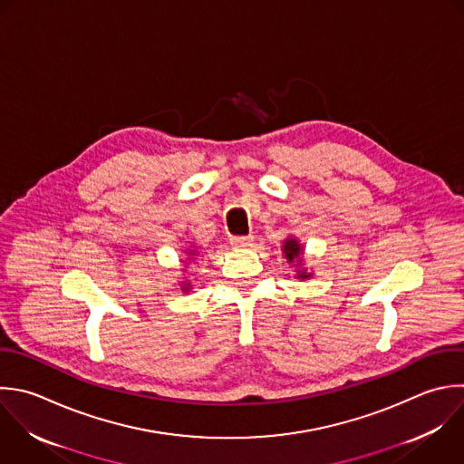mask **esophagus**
Segmentation results:
<instances>
[{
	"mask_svg": "<svg viewBox=\"0 0 464 464\" xmlns=\"http://www.w3.org/2000/svg\"><path fill=\"white\" fill-rule=\"evenodd\" d=\"M252 241H254V236H234L230 237V243L236 246V248H246V246H252Z\"/></svg>",
	"mask_w": 464,
	"mask_h": 464,
	"instance_id": "34e87169",
	"label": "esophagus"
}]
</instances>
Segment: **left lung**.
<instances>
[{"mask_svg": "<svg viewBox=\"0 0 464 464\" xmlns=\"http://www.w3.org/2000/svg\"><path fill=\"white\" fill-rule=\"evenodd\" d=\"M283 252H285V256H286L288 261H294V259L299 257L301 246H299V243H297L295 239H286V241H285V246H283ZM297 277L304 279V277H308V274H306V272H301Z\"/></svg>", "mask_w": 464, "mask_h": 464, "instance_id": "left-lung-1", "label": "left lung"}]
</instances>
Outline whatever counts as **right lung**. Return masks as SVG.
Masks as SVG:
<instances>
[{"label":"right lung","mask_w":464,"mask_h":464,"mask_svg":"<svg viewBox=\"0 0 464 464\" xmlns=\"http://www.w3.org/2000/svg\"><path fill=\"white\" fill-rule=\"evenodd\" d=\"M190 256H192V250H190ZM188 286H190V285H187V288H185V290H188Z\"/></svg>","instance_id":"add662e5"}]
</instances>
